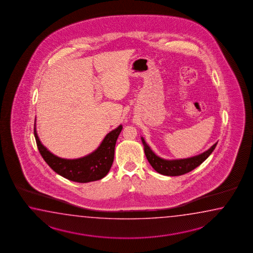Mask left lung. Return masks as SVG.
Masks as SVG:
<instances>
[{
  "mask_svg": "<svg viewBox=\"0 0 253 253\" xmlns=\"http://www.w3.org/2000/svg\"><path fill=\"white\" fill-rule=\"evenodd\" d=\"M141 139L144 145L145 156L149 162L151 167H153L156 172L167 176H178V175H182L193 171L209 157L211 154L212 153V151L214 150L216 145L218 143L216 142L214 145L211 146L208 150L200 154L198 156L184 158V159L167 160L156 156L151 149L150 146L145 143V139L143 137H141Z\"/></svg>",
  "mask_w": 253,
  "mask_h": 253,
  "instance_id": "obj_1",
  "label": "left lung"
}]
</instances>
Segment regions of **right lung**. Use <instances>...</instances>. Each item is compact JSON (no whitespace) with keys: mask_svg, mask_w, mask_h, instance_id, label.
Here are the masks:
<instances>
[{"mask_svg":"<svg viewBox=\"0 0 253 253\" xmlns=\"http://www.w3.org/2000/svg\"><path fill=\"white\" fill-rule=\"evenodd\" d=\"M123 128L122 125L109 132L100 145L89 155L77 159H65L55 156L42 144L34 123V136L44 161L54 172L62 177L77 183H89L105 177L112 167L115 145Z\"/></svg>","mask_w":253,"mask_h":253,"instance_id":"obj_1","label":"right lung"}]
</instances>
